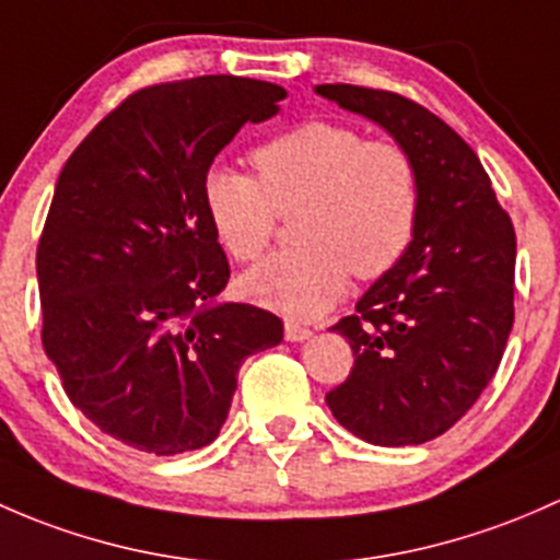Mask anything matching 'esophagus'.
<instances>
[{
  "instance_id": "1",
  "label": "esophagus",
  "mask_w": 560,
  "mask_h": 560,
  "mask_svg": "<svg viewBox=\"0 0 560 560\" xmlns=\"http://www.w3.org/2000/svg\"><path fill=\"white\" fill-rule=\"evenodd\" d=\"M313 337V331H310L307 326H299V323L288 320L285 323V339L288 342H304V339Z\"/></svg>"
}]
</instances>
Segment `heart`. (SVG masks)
Returning a JSON list of instances; mask_svg holds the SVG:
<instances>
[{"mask_svg": "<svg viewBox=\"0 0 560 560\" xmlns=\"http://www.w3.org/2000/svg\"><path fill=\"white\" fill-rule=\"evenodd\" d=\"M256 177L215 166L205 180V210L234 261L264 253L278 212L302 210L291 250L245 275L250 299L296 320L318 318L359 280L383 278L401 261L418 223V172L394 142L366 140L331 120H307L253 153Z\"/></svg>", "mask_w": 560, "mask_h": 560, "instance_id": "heart-1", "label": "heart"}]
</instances>
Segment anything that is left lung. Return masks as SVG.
Returning <instances> with one entry per match:
<instances>
[{
    "label": "left lung",
    "mask_w": 560,
    "mask_h": 560,
    "mask_svg": "<svg viewBox=\"0 0 560 560\" xmlns=\"http://www.w3.org/2000/svg\"><path fill=\"white\" fill-rule=\"evenodd\" d=\"M315 94L383 126L412 159L420 194L401 261L331 326L355 364L326 405L364 442L420 445L458 423L501 364L515 320V229L477 153L434 113L348 83Z\"/></svg>",
    "instance_id": "left-lung-1"
}]
</instances>
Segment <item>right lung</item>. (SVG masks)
<instances>
[{"mask_svg":"<svg viewBox=\"0 0 560 560\" xmlns=\"http://www.w3.org/2000/svg\"><path fill=\"white\" fill-rule=\"evenodd\" d=\"M285 89L234 74L131 94L74 148L37 245L43 348L69 401L153 455L210 445L247 355L282 320L215 302L229 261L205 210L215 155Z\"/></svg>","mask_w":560,"mask_h":560,"instance_id":"right-lung-1","label":"right lung"}]
</instances>
